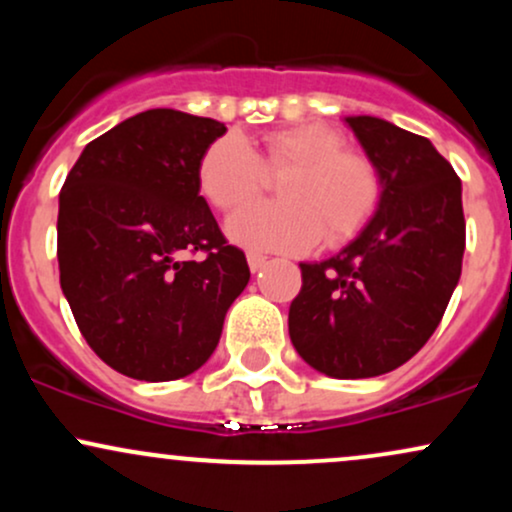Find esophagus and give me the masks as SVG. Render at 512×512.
<instances>
[{
	"mask_svg": "<svg viewBox=\"0 0 512 512\" xmlns=\"http://www.w3.org/2000/svg\"><path fill=\"white\" fill-rule=\"evenodd\" d=\"M248 264L250 272H260L264 264H267V257L260 255V252H248Z\"/></svg>",
	"mask_w": 512,
	"mask_h": 512,
	"instance_id": "esophagus-1",
	"label": "esophagus"
}]
</instances>
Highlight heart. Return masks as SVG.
<instances>
[{"label": "heart", "instance_id": "b5f03b06", "mask_svg": "<svg viewBox=\"0 0 512 512\" xmlns=\"http://www.w3.org/2000/svg\"><path fill=\"white\" fill-rule=\"evenodd\" d=\"M264 166L291 168L279 182L284 202H252L226 221L228 238L243 248L305 252L322 233L327 243H344L380 202L378 170L366 156L346 151V139L332 127L274 129L264 137ZM197 182L216 209L228 211L260 192L264 168L248 139L228 132L199 158Z\"/></svg>", "mask_w": 512, "mask_h": 512}]
</instances>
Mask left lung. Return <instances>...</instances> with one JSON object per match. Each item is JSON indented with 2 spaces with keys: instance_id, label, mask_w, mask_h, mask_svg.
Instances as JSON below:
<instances>
[{
  "instance_id": "1",
  "label": "left lung",
  "mask_w": 512,
  "mask_h": 512,
  "mask_svg": "<svg viewBox=\"0 0 512 512\" xmlns=\"http://www.w3.org/2000/svg\"><path fill=\"white\" fill-rule=\"evenodd\" d=\"M378 170L380 202L351 243L301 262L289 310L298 356L339 380L407 363L436 332L462 274V182L426 137L383 117L349 115Z\"/></svg>"
}]
</instances>
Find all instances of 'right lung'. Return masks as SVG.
Masks as SVG:
<instances>
[{"instance_id":"add662e5","label":"right lung","mask_w":512,"mask_h":512,"mask_svg":"<svg viewBox=\"0 0 512 512\" xmlns=\"http://www.w3.org/2000/svg\"><path fill=\"white\" fill-rule=\"evenodd\" d=\"M223 134L211 117L144 110L86 144L64 180L62 293L88 346L127 378L166 383L202 368L250 281L199 195V158Z\"/></svg>"}]
</instances>
